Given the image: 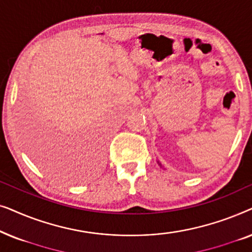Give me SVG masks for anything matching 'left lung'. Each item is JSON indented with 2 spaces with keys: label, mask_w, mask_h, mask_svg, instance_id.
I'll return each mask as SVG.
<instances>
[{
  "label": "left lung",
  "mask_w": 252,
  "mask_h": 252,
  "mask_svg": "<svg viewBox=\"0 0 252 252\" xmlns=\"http://www.w3.org/2000/svg\"><path fill=\"white\" fill-rule=\"evenodd\" d=\"M157 163H158V165H159V166H160L161 168H164V170H165V167L163 166V165H161V163H160V161H159V160H158V161H157Z\"/></svg>",
  "instance_id": "8db88e82"
}]
</instances>
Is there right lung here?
<instances>
[{
    "instance_id": "obj_1",
    "label": "right lung",
    "mask_w": 252,
    "mask_h": 252,
    "mask_svg": "<svg viewBox=\"0 0 252 252\" xmlns=\"http://www.w3.org/2000/svg\"><path fill=\"white\" fill-rule=\"evenodd\" d=\"M64 144H66V146H62L63 148H61V149L42 154V159H44V163H49L54 166L61 168L73 166L79 160V157H80L81 147L73 146V144L71 146L66 142Z\"/></svg>"
}]
</instances>
